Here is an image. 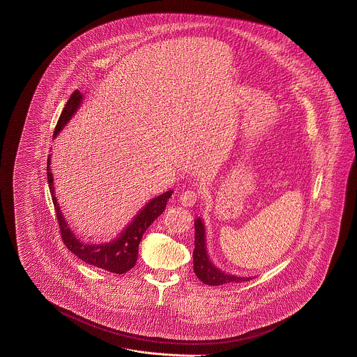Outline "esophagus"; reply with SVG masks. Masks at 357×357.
Returning <instances> with one entry per match:
<instances>
[{
    "label": "esophagus",
    "mask_w": 357,
    "mask_h": 357,
    "mask_svg": "<svg viewBox=\"0 0 357 357\" xmlns=\"http://www.w3.org/2000/svg\"><path fill=\"white\" fill-rule=\"evenodd\" d=\"M199 195H200V192H197L195 190H187V191H184L183 194L181 195L179 200L184 206H192L197 202Z\"/></svg>",
    "instance_id": "esophagus-1"
}]
</instances>
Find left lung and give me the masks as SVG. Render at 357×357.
Here are the masks:
<instances>
[{
  "label": "left lung",
  "mask_w": 357,
  "mask_h": 357,
  "mask_svg": "<svg viewBox=\"0 0 357 357\" xmlns=\"http://www.w3.org/2000/svg\"><path fill=\"white\" fill-rule=\"evenodd\" d=\"M194 271L197 279H200L206 285H222L229 282L251 280V278H238L227 275L212 264L206 254V227L202 218H196L195 221Z\"/></svg>",
  "instance_id": "left-lung-1"
}]
</instances>
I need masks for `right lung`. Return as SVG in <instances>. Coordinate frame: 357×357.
<instances>
[{
  "instance_id": "1",
  "label": "right lung",
  "mask_w": 357,
  "mask_h": 357,
  "mask_svg": "<svg viewBox=\"0 0 357 357\" xmlns=\"http://www.w3.org/2000/svg\"><path fill=\"white\" fill-rule=\"evenodd\" d=\"M81 102H82V93L76 90L66 102L64 109L59 118L54 128V137L57 136V133H60V130L64 128L65 124L76 114ZM50 165H51V154L48 155V161H47L48 185L52 195L56 217L59 221L60 233H61L65 246L82 261L112 273L121 275L133 268L139 257V245H140L142 234L148 227H151V222L157 217L162 215L166 208V203L173 195V191H167L165 194L151 199V202L136 215L130 225L124 229V231H121V234L116 239L108 243L93 245V243H86L81 241L79 238L75 236L70 227H68L64 216L60 211L59 203L56 200L54 176H52V172L50 170Z\"/></svg>"
}]
</instances>
